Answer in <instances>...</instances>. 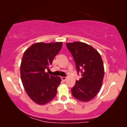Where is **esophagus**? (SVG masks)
<instances>
[{"label": "esophagus", "instance_id": "1", "mask_svg": "<svg viewBox=\"0 0 127 127\" xmlns=\"http://www.w3.org/2000/svg\"><path fill=\"white\" fill-rule=\"evenodd\" d=\"M61 79H62V80L63 81V82H64V81H65L67 80L66 77H61Z\"/></svg>", "mask_w": 127, "mask_h": 127}]
</instances>
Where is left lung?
<instances>
[{
	"label": "left lung",
	"instance_id": "8db88e82",
	"mask_svg": "<svg viewBox=\"0 0 127 127\" xmlns=\"http://www.w3.org/2000/svg\"><path fill=\"white\" fill-rule=\"evenodd\" d=\"M66 46L73 57L78 74L82 75L71 90L72 95L80 101H90L98 94L104 78L101 55L91 46L81 42L67 43Z\"/></svg>",
	"mask_w": 127,
	"mask_h": 127
}]
</instances>
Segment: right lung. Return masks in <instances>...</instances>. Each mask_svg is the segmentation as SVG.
<instances>
[{
  "label": "right lung",
  "mask_w": 127,
  "mask_h": 127,
  "mask_svg": "<svg viewBox=\"0 0 127 127\" xmlns=\"http://www.w3.org/2000/svg\"><path fill=\"white\" fill-rule=\"evenodd\" d=\"M62 42L34 43L26 49L20 65L23 85L30 98L38 104L51 101L57 94L60 77L45 72L62 47Z\"/></svg>",
  "instance_id": "1"
}]
</instances>
